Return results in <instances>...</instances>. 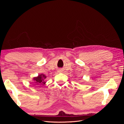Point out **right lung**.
<instances>
[{"instance_id":"right-lung-1","label":"right lung","mask_w":124,"mask_h":124,"mask_svg":"<svg viewBox=\"0 0 124 124\" xmlns=\"http://www.w3.org/2000/svg\"><path fill=\"white\" fill-rule=\"evenodd\" d=\"M46 77L43 74H41L39 75L37 77H35L33 78L35 81L36 85H43L46 83V82H45L44 80L46 79Z\"/></svg>"}]
</instances>
